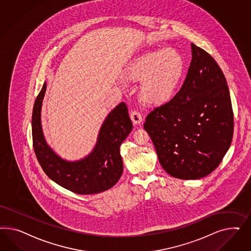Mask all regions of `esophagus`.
Wrapping results in <instances>:
<instances>
[{
	"label": "esophagus",
	"mask_w": 251,
	"mask_h": 251,
	"mask_svg": "<svg viewBox=\"0 0 251 251\" xmlns=\"http://www.w3.org/2000/svg\"><path fill=\"white\" fill-rule=\"evenodd\" d=\"M129 117H130V120L133 122V124H140L143 121L142 115L137 110H132L129 114Z\"/></svg>",
	"instance_id": "1"
}]
</instances>
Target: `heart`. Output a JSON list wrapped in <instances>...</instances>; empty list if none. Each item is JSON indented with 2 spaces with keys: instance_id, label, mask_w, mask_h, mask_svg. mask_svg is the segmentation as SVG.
<instances>
[{
  "instance_id": "1",
  "label": "heart",
  "mask_w": 251,
  "mask_h": 251,
  "mask_svg": "<svg viewBox=\"0 0 251 251\" xmlns=\"http://www.w3.org/2000/svg\"><path fill=\"white\" fill-rule=\"evenodd\" d=\"M182 56L174 49L141 54L130 64L129 79L143 81L140 97L148 104H158L171 97L182 75Z\"/></svg>"
}]
</instances>
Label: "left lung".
I'll return each mask as SVG.
<instances>
[{"mask_svg":"<svg viewBox=\"0 0 251 251\" xmlns=\"http://www.w3.org/2000/svg\"><path fill=\"white\" fill-rule=\"evenodd\" d=\"M192 60L180 90L153 108L144 128L169 175L199 179L212 173L227 152L234 113L222 70L204 50L191 43Z\"/></svg>","mask_w":251,"mask_h":251,"instance_id":"8db88e82","label":"left lung"}]
</instances>
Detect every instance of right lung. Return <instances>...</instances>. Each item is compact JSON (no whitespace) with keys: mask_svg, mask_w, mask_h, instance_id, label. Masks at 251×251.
Segmentation results:
<instances>
[{"mask_svg":"<svg viewBox=\"0 0 251 251\" xmlns=\"http://www.w3.org/2000/svg\"><path fill=\"white\" fill-rule=\"evenodd\" d=\"M46 86L44 83L32 113L33 147L46 175L77 194H97L112 188L123 171L120 147L132 129L126 104L122 102L107 115L91 153L79 161L69 162L61 159L47 145L42 132L40 111Z\"/></svg>","mask_w":251,"mask_h":251,"instance_id":"1","label":"right lung"}]
</instances>
